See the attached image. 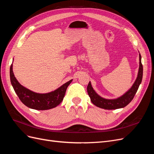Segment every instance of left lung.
Listing matches in <instances>:
<instances>
[{
	"mask_svg": "<svg viewBox=\"0 0 154 154\" xmlns=\"http://www.w3.org/2000/svg\"><path fill=\"white\" fill-rule=\"evenodd\" d=\"M139 67L137 73V76L136 81L133 83L132 86L127 92L117 98L106 99L100 96L94 90L91 82L87 86V92L89 96L92 103L97 107L106 110H114L123 108L130 103L137 92L138 88L142 82L143 69L141 63V56L139 54Z\"/></svg>",
	"mask_w": 154,
	"mask_h": 154,
	"instance_id": "obj_1",
	"label": "left lung"
}]
</instances>
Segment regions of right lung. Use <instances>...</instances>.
<instances>
[{
	"label": "right lung",
	"instance_id": "right-lung-1",
	"mask_svg": "<svg viewBox=\"0 0 154 154\" xmlns=\"http://www.w3.org/2000/svg\"><path fill=\"white\" fill-rule=\"evenodd\" d=\"M10 73L11 85L20 100L29 108L39 110H49L58 106L63 101L67 88L72 81L69 80L54 91L41 94L28 89L18 82L13 71V63Z\"/></svg>",
	"mask_w": 154,
	"mask_h": 154
}]
</instances>
